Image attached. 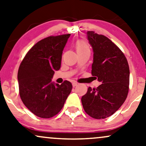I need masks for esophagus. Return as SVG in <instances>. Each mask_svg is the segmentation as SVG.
Here are the masks:
<instances>
[{
	"mask_svg": "<svg viewBox=\"0 0 146 146\" xmlns=\"http://www.w3.org/2000/svg\"><path fill=\"white\" fill-rule=\"evenodd\" d=\"M77 85H78V83H77V82H73V83H72V86H73V87L76 86Z\"/></svg>",
	"mask_w": 146,
	"mask_h": 146,
	"instance_id": "obj_1",
	"label": "esophagus"
}]
</instances>
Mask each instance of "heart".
Masks as SVG:
<instances>
[{
	"label": "heart",
	"instance_id": "1",
	"mask_svg": "<svg viewBox=\"0 0 146 146\" xmlns=\"http://www.w3.org/2000/svg\"><path fill=\"white\" fill-rule=\"evenodd\" d=\"M76 48L77 52H82L86 50H89V47L85 41L82 40H79L76 42Z\"/></svg>",
	"mask_w": 146,
	"mask_h": 146
}]
</instances>
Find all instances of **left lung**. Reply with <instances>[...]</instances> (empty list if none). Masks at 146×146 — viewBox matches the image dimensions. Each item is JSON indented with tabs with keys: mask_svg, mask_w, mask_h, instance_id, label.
<instances>
[{
	"mask_svg": "<svg viewBox=\"0 0 146 146\" xmlns=\"http://www.w3.org/2000/svg\"><path fill=\"white\" fill-rule=\"evenodd\" d=\"M93 51L92 75L102 84L89 87L81 101L85 112L94 119H105L125 101L129 84V68L123 53L110 39L94 31L86 32Z\"/></svg>",
	"mask_w": 146,
	"mask_h": 146,
	"instance_id": "left-lung-1",
	"label": "left lung"
}]
</instances>
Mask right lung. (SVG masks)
<instances>
[{"instance_id": "right-lung-1", "label": "right lung", "mask_w": 146, "mask_h": 146, "mask_svg": "<svg viewBox=\"0 0 146 146\" xmlns=\"http://www.w3.org/2000/svg\"><path fill=\"white\" fill-rule=\"evenodd\" d=\"M70 34L50 36L37 42L27 52L17 74L19 94L30 111L41 118H51L61 111L72 85L52 82L61 66L62 55Z\"/></svg>"}]
</instances>
